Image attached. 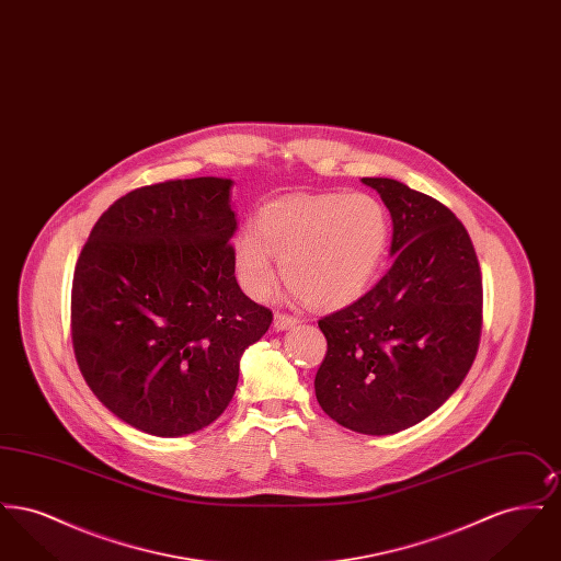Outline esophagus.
<instances>
[{
	"label": "esophagus",
	"mask_w": 561,
	"mask_h": 561,
	"mask_svg": "<svg viewBox=\"0 0 561 561\" xmlns=\"http://www.w3.org/2000/svg\"><path fill=\"white\" fill-rule=\"evenodd\" d=\"M273 323H275V328H277V330H288V328H293V325L298 323V318L277 311V313H275V318H273Z\"/></svg>",
	"instance_id": "1"
}]
</instances>
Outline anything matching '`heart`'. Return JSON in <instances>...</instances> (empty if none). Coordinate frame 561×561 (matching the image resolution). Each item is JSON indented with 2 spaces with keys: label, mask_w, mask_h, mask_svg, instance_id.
Wrapping results in <instances>:
<instances>
[{
  "label": "heart",
  "mask_w": 561,
  "mask_h": 561,
  "mask_svg": "<svg viewBox=\"0 0 561 561\" xmlns=\"http://www.w3.org/2000/svg\"><path fill=\"white\" fill-rule=\"evenodd\" d=\"M389 243V214L370 193L290 195L263 206L233 241L243 293L265 298L284 282L309 307L341 309L368 290Z\"/></svg>",
  "instance_id": "obj_1"
}]
</instances>
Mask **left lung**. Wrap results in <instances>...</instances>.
<instances>
[{
    "mask_svg": "<svg viewBox=\"0 0 561 561\" xmlns=\"http://www.w3.org/2000/svg\"><path fill=\"white\" fill-rule=\"evenodd\" d=\"M362 183L393 218V265L318 321L328 351L316 396L339 425L389 435L427 419L471 370L483 288L473 241L450 208L393 179Z\"/></svg>",
    "mask_w": 561,
    "mask_h": 561,
    "instance_id": "8db88e82",
    "label": "left lung"
}]
</instances>
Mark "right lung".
I'll use <instances>...</instances> for the list:
<instances>
[{
    "mask_svg": "<svg viewBox=\"0 0 561 561\" xmlns=\"http://www.w3.org/2000/svg\"><path fill=\"white\" fill-rule=\"evenodd\" d=\"M229 188L216 176L134 188L96 220L76 263L81 376L117 419L158 437L225 412L241 353L273 321L236 279Z\"/></svg>",
    "mask_w": 561,
    "mask_h": 561,
    "instance_id": "1",
    "label": "right lung"
}]
</instances>
